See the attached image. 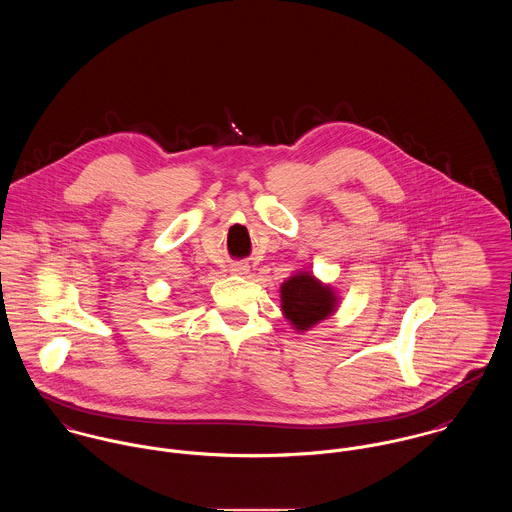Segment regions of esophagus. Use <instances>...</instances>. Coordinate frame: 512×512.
Instances as JSON below:
<instances>
[{
    "mask_svg": "<svg viewBox=\"0 0 512 512\" xmlns=\"http://www.w3.org/2000/svg\"><path fill=\"white\" fill-rule=\"evenodd\" d=\"M248 264H244V262H238V264H232V272L234 274H238V276H244V274H248Z\"/></svg>",
    "mask_w": 512,
    "mask_h": 512,
    "instance_id": "1",
    "label": "esophagus"
}]
</instances>
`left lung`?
Returning <instances> with one entry per match:
<instances>
[{
  "mask_svg": "<svg viewBox=\"0 0 512 512\" xmlns=\"http://www.w3.org/2000/svg\"><path fill=\"white\" fill-rule=\"evenodd\" d=\"M337 307V297L329 286L311 274H297L282 284V309L297 331H307Z\"/></svg>",
  "mask_w": 512,
  "mask_h": 512,
  "instance_id": "8db88e82",
  "label": "left lung"
}]
</instances>
